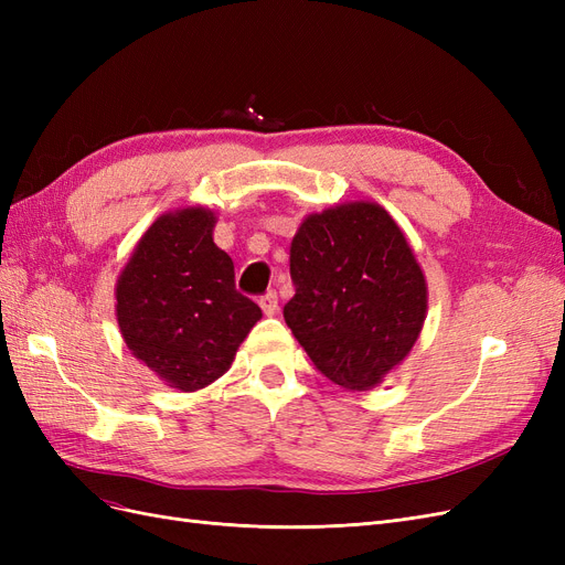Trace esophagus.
<instances>
[{
	"mask_svg": "<svg viewBox=\"0 0 565 565\" xmlns=\"http://www.w3.org/2000/svg\"><path fill=\"white\" fill-rule=\"evenodd\" d=\"M259 306H262V311L266 313V316H276L278 313V295L273 292H266L262 299H259Z\"/></svg>",
	"mask_w": 565,
	"mask_h": 565,
	"instance_id": "esophagus-1",
	"label": "esophagus"
}]
</instances>
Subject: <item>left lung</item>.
<instances>
[{
    "mask_svg": "<svg viewBox=\"0 0 565 565\" xmlns=\"http://www.w3.org/2000/svg\"><path fill=\"white\" fill-rule=\"evenodd\" d=\"M289 273L285 322L330 382L370 391L413 351L429 292L415 249L382 204L341 202L306 216Z\"/></svg>",
    "mask_w": 565,
    "mask_h": 565,
    "instance_id": "obj_1",
    "label": "left lung"
}]
</instances>
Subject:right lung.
<instances>
[{
  "mask_svg": "<svg viewBox=\"0 0 565 565\" xmlns=\"http://www.w3.org/2000/svg\"><path fill=\"white\" fill-rule=\"evenodd\" d=\"M207 207L164 212L136 243L115 285L131 355L177 391L224 377L262 309L235 289L233 259L214 245Z\"/></svg>",
  "mask_w": 565,
  "mask_h": 565,
  "instance_id": "right-lung-1",
  "label": "right lung"
}]
</instances>
